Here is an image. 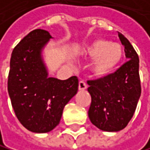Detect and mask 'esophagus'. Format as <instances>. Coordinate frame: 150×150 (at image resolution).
Returning <instances> with one entry per match:
<instances>
[{
  "mask_svg": "<svg viewBox=\"0 0 150 150\" xmlns=\"http://www.w3.org/2000/svg\"><path fill=\"white\" fill-rule=\"evenodd\" d=\"M78 88H79V90H85V89L88 88V85H86V83L85 81L81 80V81H79Z\"/></svg>",
  "mask_w": 150,
  "mask_h": 150,
  "instance_id": "obj_1",
  "label": "esophagus"
}]
</instances>
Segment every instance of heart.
Returning <instances> with one entry per match:
<instances>
[{
    "instance_id": "heart-1",
    "label": "heart",
    "mask_w": 150,
    "mask_h": 150,
    "mask_svg": "<svg viewBox=\"0 0 150 150\" xmlns=\"http://www.w3.org/2000/svg\"><path fill=\"white\" fill-rule=\"evenodd\" d=\"M124 53V49L120 44L105 38H98L85 50L86 58L95 60L93 72L100 77L110 76L117 69Z\"/></svg>"
}]
</instances>
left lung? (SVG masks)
Wrapping results in <instances>:
<instances>
[{"mask_svg": "<svg viewBox=\"0 0 150 150\" xmlns=\"http://www.w3.org/2000/svg\"><path fill=\"white\" fill-rule=\"evenodd\" d=\"M118 36L128 61L110 76L88 81L91 96L88 117L98 129L107 132L126 127L141 95L138 55L122 33Z\"/></svg>", "mask_w": 150, "mask_h": 150, "instance_id": "left-lung-1", "label": "left lung"}]
</instances>
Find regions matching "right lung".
Returning a JSON list of instances; mask_svg holds the SVG:
<instances>
[{
	"instance_id": "1",
	"label": "right lung",
	"mask_w": 150,
	"mask_h": 150,
	"mask_svg": "<svg viewBox=\"0 0 150 150\" xmlns=\"http://www.w3.org/2000/svg\"><path fill=\"white\" fill-rule=\"evenodd\" d=\"M52 38L43 29L28 33L16 47L10 61L8 93L18 121L34 133H47L59 125L62 110L76 94L78 78L48 77L41 49Z\"/></svg>"
}]
</instances>
